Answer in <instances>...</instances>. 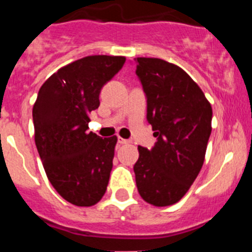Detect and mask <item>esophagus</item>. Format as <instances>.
<instances>
[{"label":"esophagus","mask_w":252,"mask_h":252,"mask_svg":"<svg viewBox=\"0 0 252 252\" xmlns=\"http://www.w3.org/2000/svg\"><path fill=\"white\" fill-rule=\"evenodd\" d=\"M117 142H119L120 145H125V144H128V140H126V139H121V137H119V140H117Z\"/></svg>","instance_id":"34e87169"}]
</instances>
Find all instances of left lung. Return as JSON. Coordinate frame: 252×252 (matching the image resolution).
Instances as JSON below:
<instances>
[{
	"instance_id": "1",
	"label": "left lung",
	"mask_w": 252,
	"mask_h": 252,
	"mask_svg": "<svg viewBox=\"0 0 252 252\" xmlns=\"http://www.w3.org/2000/svg\"><path fill=\"white\" fill-rule=\"evenodd\" d=\"M136 75L146 95V119L155 145L139 146L133 165L145 202L165 207L182 199L201 171L211 136L212 107L183 69L158 58H136Z\"/></svg>"
}]
</instances>
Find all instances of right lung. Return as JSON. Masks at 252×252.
<instances>
[{
  "label": "right lung",
  "instance_id": "add662e5",
  "mask_svg": "<svg viewBox=\"0 0 252 252\" xmlns=\"http://www.w3.org/2000/svg\"><path fill=\"white\" fill-rule=\"evenodd\" d=\"M125 57L92 55L60 68L41 86L32 108L35 144L49 182L69 203L91 207L106 193L117 137L88 131L102 87Z\"/></svg>",
  "mask_w": 252,
  "mask_h": 252
}]
</instances>
